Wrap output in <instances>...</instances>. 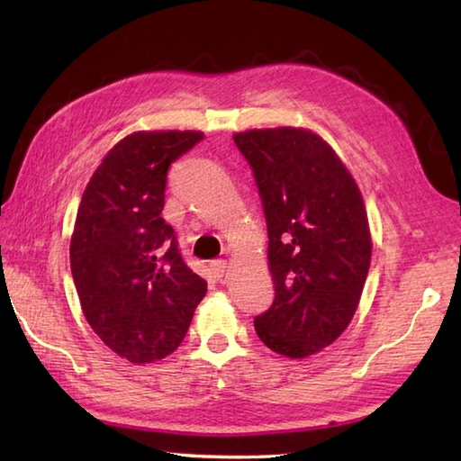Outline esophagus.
I'll use <instances>...</instances> for the list:
<instances>
[{
	"mask_svg": "<svg viewBox=\"0 0 461 461\" xmlns=\"http://www.w3.org/2000/svg\"><path fill=\"white\" fill-rule=\"evenodd\" d=\"M211 270H212L214 276L222 278L224 270H227V260H212V262H211Z\"/></svg>",
	"mask_w": 461,
	"mask_h": 461,
	"instance_id": "esophagus-1",
	"label": "esophagus"
}]
</instances>
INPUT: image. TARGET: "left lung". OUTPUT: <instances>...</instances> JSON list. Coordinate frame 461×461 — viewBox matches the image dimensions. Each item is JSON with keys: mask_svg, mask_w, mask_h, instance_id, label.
<instances>
[{"mask_svg": "<svg viewBox=\"0 0 461 461\" xmlns=\"http://www.w3.org/2000/svg\"><path fill=\"white\" fill-rule=\"evenodd\" d=\"M255 173L275 303L255 318L272 352L306 358L354 318L372 258L362 193L326 140L303 127L232 135Z\"/></svg>", "mask_w": 461, "mask_h": 461, "instance_id": "left-lung-1", "label": "left lung"}]
</instances>
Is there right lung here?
<instances>
[{
    "instance_id": "obj_1",
    "label": "right lung",
    "mask_w": 461,
    "mask_h": 461,
    "mask_svg": "<svg viewBox=\"0 0 461 461\" xmlns=\"http://www.w3.org/2000/svg\"><path fill=\"white\" fill-rule=\"evenodd\" d=\"M203 137L131 133L105 155L81 196L69 247L81 310L93 332L133 364L173 354L206 294L161 217L168 167Z\"/></svg>"
}]
</instances>
